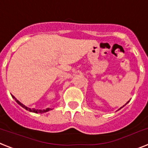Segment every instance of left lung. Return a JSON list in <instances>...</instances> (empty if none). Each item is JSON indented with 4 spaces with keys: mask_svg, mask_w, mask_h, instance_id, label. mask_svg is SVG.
<instances>
[{
    "mask_svg": "<svg viewBox=\"0 0 148 148\" xmlns=\"http://www.w3.org/2000/svg\"><path fill=\"white\" fill-rule=\"evenodd\" d=\"M128 102H129V101H128ZM128 102H127V103H128ZM127 103H126V104H127ZM126 104H125V105H126ZM125 105H124V106H125ZM124 106H122V107H124ZM122 107H121V108H120V109H122Z\"/></svg>",
    "mask_w": 148,
    "mask_h": 148,
    "instance_id": "obj_1",
    "label": "left lung"
}]
</instances>
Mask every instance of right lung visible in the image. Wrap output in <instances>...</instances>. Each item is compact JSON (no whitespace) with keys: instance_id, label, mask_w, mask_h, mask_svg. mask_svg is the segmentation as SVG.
<instances>
[{"instance_id":"1","label":"right lung","mask_w":148,"mask_h":148,"mask_svg":"<svg viewBox=\"0 0 148 148\" xmlns=\"http://www.w3.org/2000/svg\"><path fill=\"white\" fill-rule=\"evenodd\" d=\"M12 97L14 98V99H15V101L16 102V103L19 104L20 106H21L23 108H24L25 109H26V110H28V111L29 112H35V113H44V112H46L49 111V110H51V109H49V108H48V109H30V108L27 107V106H26L25 105H23V103H20V101H18L17 99H16L15 97H14V96H12Z\"/></svg>"}]
</instances>
